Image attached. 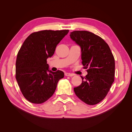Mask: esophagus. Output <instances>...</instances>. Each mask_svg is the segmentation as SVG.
<instances>
[{
	"label": "esophagus",
	"instance_id": "esophagus-1",
	"mask_svg": "<svg viewBox=\"0 0 132 132\" xmlns=\"http://www.w3.org/2000/svg\"><path fill=\"white\" fill-rule=\"evenodd\" d=\"M65 75L67 76V77H73L74 75L73 74L71 73H65Z\"/></svg>",
	"mask_w": 132,
	"mask_h": 132
}]
</instances>
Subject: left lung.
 <instances>
[{"label":"left lung","mask_w":132,"mask_h":132,"mask_svg":"<svg viewBox=\"0 0 132 132\" xmlns=\"http://www.w3.org/2000/svg\"><path fill=\"white\" fill-rule=\"evenodd\" d=\"M70 37L81 48L82 64L87 74L74 87L76 95L89 105L104 99L114 81L115 62L107 43L98 36L87 31H74Z\"/></svg>","instance_id":"8db88e82"}]
</instances>
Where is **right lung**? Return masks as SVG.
Returning a JSON list of instances; mask_svg holds the SVG:
<instances>
[{"mask_svg": "<svg viewBox=\"0 0 132 132\" xmlns=\"http://www.w3.org/2000/svg\"><path fill=\"white\" fill-rule=\"evenodd\" d=\"M69 30H43L30 35L23 42L16 61V79L25 98L39 104L46 101L56 89L58 81L64 78L62 71L55 72L47 63L58 44Z\"/></svg>", "mask_w": 132, "mask_h": 132, "instance_id": "obj_1", "label": "right lung"}]
</instances>
